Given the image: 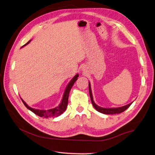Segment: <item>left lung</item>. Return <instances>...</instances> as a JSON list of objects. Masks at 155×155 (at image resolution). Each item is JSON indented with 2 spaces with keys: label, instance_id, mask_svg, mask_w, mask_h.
<instances>
[{
  "label": "left lung",
  "instance_id": "8db88e82",
  "mask_svg": "<svg viewBox=\"0 0 155 155\" xmlns=\"http://www.w3.org/2000/svg\"><path fill=\"white\" fill-rule=\"evenodd\" d=\"M89 94H90V97L91 99V102L92 104L93 105V106L94 107L97 111L103 113V114H106V115H113V114H118L122 113L123 111H124L125 110H126L128 107H129L133 102L130 103V104H128L125 106H122V107H103L97 106L95 103L93 99V96L92 94V91H91V83L89 82Z\"/></svg>",
  "mask_w": 155,
  "mask_h": 155
}]
</instances>
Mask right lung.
<instances>
[{
  "label": "right lung",
  "instance_id": "right-lung-1",
  "mask_svg": "<svg viewBox=\"0 0 155 155\" xmlns=\"http://www.w3.org/2000/svg\"><path fill=\"white\" fill-rule=\"evenodd\" d=\"M30 42H31V40H29V41L27 43H26L25 45H23V47L28 44ZM23 47H22V48H23ZM78 74H77V75L70 80V82L68 83V84L67 85V86L66 87L65 91H64V94H63V96L62 100L61 101V103H60L58 105V106L54 107V108L48 110L35 109V108H33V107H30L27 104H26L24 101L23 99L21 98V99L22 100V102L23 103L25 106L26 107H27L28 110H30L33 113H34L35 115L39 116L40 117H44V118H49V117H57L59 115H61V114L63 113V112L66 110L67 106H68V96H69L70 91L71 89V87H73L74 83H75L77 81V80L78 79Z\"/></svg>",
  "mask_w": 155,
  "mask_h": 155
}]
</instances>
